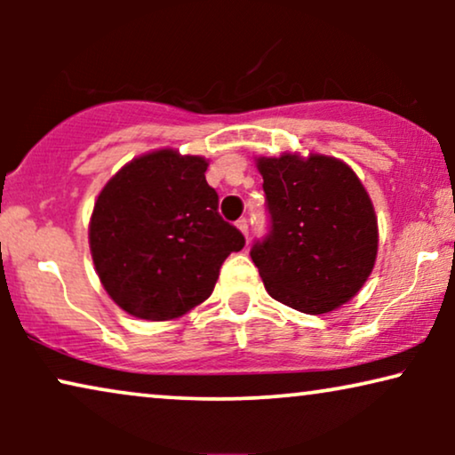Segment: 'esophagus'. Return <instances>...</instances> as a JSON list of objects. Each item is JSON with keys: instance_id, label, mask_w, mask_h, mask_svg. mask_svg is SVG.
Returning <instances> with one entry per match:
<instances>
[{"instance_id": "1", "label": "esophagus", "mask_w": 455, "mask_h": 455, "mask_svg": "<svg viewBox=\"0 0 455 455\" xmlns=\"http://www.w3.org/2000/svg\"><path fill=\"white\" fill-rule=\"evenodd\" d=\"M235 228H238V229H240V232H242V234H244V235H246V238H248V221H246V220H240L238 223H235Z\"/></svg>"}]
</instances>
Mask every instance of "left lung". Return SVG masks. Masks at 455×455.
<instances>
[{
    "instance_id": "left-lung-1",
    "label": "left lung",
    "mask_w": 455,
    "mask_h": 455,
    "mask_svg": "<svg viewBox=\"0 0 455 455\" xmlns=\"http://www.w3.org/2000/svg\"><path fill=\"white\" fill-rule=\"evenodd\" d=\"M271 234L252 246L265 290L307 315L331 313L358 294L377 260L369 192L341 159L321 153L257 157Z\"/></svg>"
}]
</instances>
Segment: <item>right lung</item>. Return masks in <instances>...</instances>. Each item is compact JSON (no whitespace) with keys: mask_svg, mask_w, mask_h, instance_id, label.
Returning a JSON list of instances; mask_svg holds the SVG:
<instances>
[{"mask_svg":"<svg viewBox=\"0 0 455 455\" xmlns=\"http://www.w3.org/2000/svg\"><path fill=\"white\" fill-rule=\"evenodd\" d=\"M209 161L157 148L134 157L99 192L89 246L105 291L128 315L172 321L207 300L244 235L217 213Z\"/></svg>","mask_w":455,"mask_h":455,"instance_id":"obj_1","label":"right lung"}]
</instances>
